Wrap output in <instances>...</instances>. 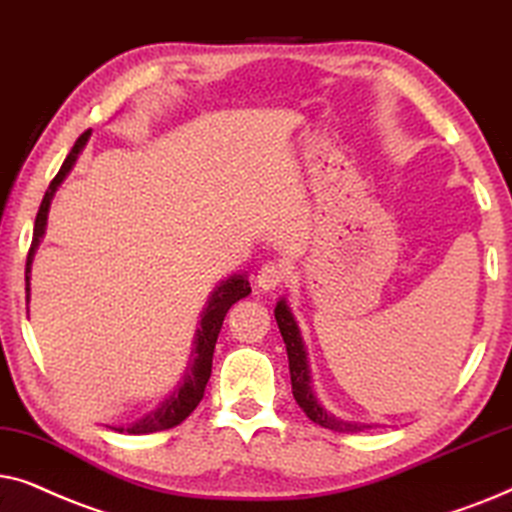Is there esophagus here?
Instances as JSON below:
<instances>
[{
	"mask_svg": "<svg viewBox=\"0 0 512 512\" xmlns=\"http://www.w3.org/2000/svg\"><path fill=\"white\" fill-rule=\"evenodd\" d=\"M285 278H288V267L283 262H267L257 271L255 283L262 290H276L278 285L285 283Z\"/></svg>",
	"mask_w": 512,
	"mask_h": 512,
	"instance_id": "obj_1",
	"label": "esophagus"
}]
</instances>
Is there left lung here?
Returning a JSON list of instances; mask_svg holds the SVG:
<instances>
[{
  "mask_svg": "<svg viewBox=\"0 0 512 512\" xmlns=\"http://www.w3.org/2000/svg\"><path fill=\"white\" fill-rule=\"evenodd\" d=\"M276 323L278 330H281V337L285 342V349H288V360H290V381H292V395H295L297 405L302 407L306 417H309L313 424L330 428L335 433H360L365 428H372L370 424H358V421H344L337 419L335 414H330L323 405L318 403L316 395L311 391V377H309V363H306V351L302 344V335H299V327L292 318V313L285 304V299L276 304Z\"/></svg>",
  "mask_w": 512,
  "mask_h": 512,
  "instance_id": "8db88e82",
  "label": "left lung"
}]
</instances>
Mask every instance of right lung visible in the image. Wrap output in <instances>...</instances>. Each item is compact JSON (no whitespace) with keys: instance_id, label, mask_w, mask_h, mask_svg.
<instances>
[{"instance_id":"add662e5","label":"right lung","mask_w":512,"mask_h":512,"mask_svg":"<svg viewBox=\"0 0 512 512\" xmlns=\"http://www.w3.org/2000/svg\"><path fill=\"white\" fill-rule=\"evenodd\" d=\"M88 135H91V131H84L79 135V140L74 142L72 152L67 154V159L63 161V166H60L58 175L51 180V185H49V189H46V194L42 199V206H39L37 220H34L32 245H30V252H27V264H25L27 299H30V264H32L34 250H37V245H39V238L44 236L46 220H49L51 199H53V194H56V189L60 187V182L65 180V175L72 170L79 152L88 142ZM248 295H250V283L245 276H231V278H227V281H222L220 285H217V290L208 299L206 311L201 313V327L196 330L194 351H192V358H189L187 374H185V379H182L180 388H177V391L170 395V398L161 407H156V410L149 412L145 419H140L138 424L119 426V428H114V431L131 433V435L166 431V428L182 424V421H185L189 414L196 410V405H199L203 398V391H206L210 370H213V353H215L217 335H220V330H222L224 316H227V311L238 302V299H243Z\"/></svg>"}]
</instances>
